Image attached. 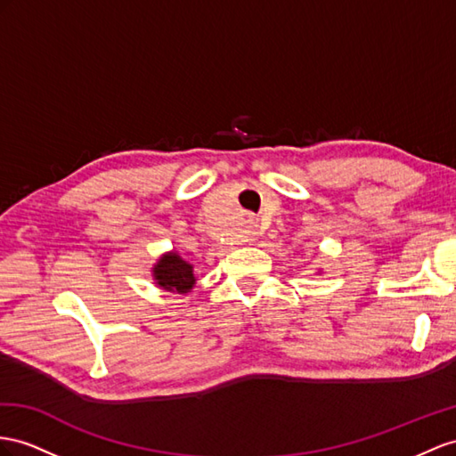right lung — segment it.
<instances>
[{
  "label": "right lung",
  "instance_id": "right-lung-1",
  "mask_svg": "<svg viewBox=\"0 0 456 456\" xmlns=\"http://www.w3.org/2000/svg\"><path fill=\"white\" fill-rule=\"evenodd\" d=\"M151 275L156 279V285L181 295L189 293L196 283L194 267L184 262L177 252L163 254L158 264L151 267Z\"/></svg>",
  "mask_w": 456,
  "mask_h": 456
}]
</instances>
